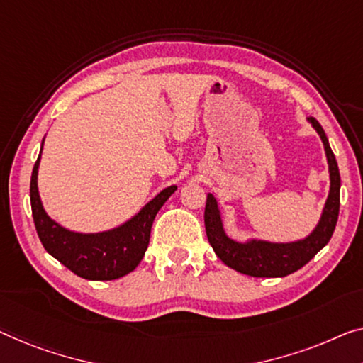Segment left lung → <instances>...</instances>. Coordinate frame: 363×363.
<instances>
[{
	"instance_id": "1",
	"label": "left lung",
	"mask_w": 363,
	"mask_h": 363,
	"mask_svg": "<svg viewBox=\"0 0 363 363\" xmlns=\"http://www.w3.org/2000/svg\"><path fill=\"white\" fill-rule=\"evenodd\" d=\"M306 121L320 135L329 171L328 199L324 202L320 220L310 235L285 242L267 241L261 238H246L245 241H238L226 233L218 200L213 194H207L203 220L208 242L221 262L235 269L236 272L251 275V277H285L310 262L331 240L339 215V167L320 122L313 117H308Z\"/></svg>"
}]
</instances>
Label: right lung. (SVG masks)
I'll return each instance as SVG.
<instances>
[{
	"mask_svg": "<svg viewBox=\"0 0 363 363\" xmlns=\"http://www.w3.org/2000/svg\"><path fill=\"white\" fill-rule=\"evenodd\" d=\"M43 140L30 177V207L37 235L45 251L60 261L65 267L86 280H116L130 274L145 256L156 213L177 191V186L172 184L164 187L137 213L116 228L97 231V233L68 230L48 216L39 194L37 179H39Z\"/></svg>",
	"mask_w": 363,
	"mask_h": 363,
	"instance_id": "1",
	"label": "right lung"
}]
</instances>
